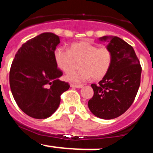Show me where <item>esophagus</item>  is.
I'll list each match as a JSON object with an SVG mask.
<instances>
[{"mask_svg":"<svg viewBox=\"0 0 153 153\" xmlns=\"http://www.w3.org/2000/svg\"><path fill=\"white\" fill-rule=\"evenodd\" d=\"M70 86H71V87H75V88H82V87H83L82 84H73V83H72V84H70Z\"/></svg>","mask_w":153,"mask_h":153,"instance_id":"esophagus-1","label":"esophagus"}]
</instances>
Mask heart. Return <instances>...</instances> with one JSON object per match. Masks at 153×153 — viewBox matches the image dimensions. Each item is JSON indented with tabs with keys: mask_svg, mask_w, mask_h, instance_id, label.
<instances>
[{
	"mask_svg": "<svg viewBox=\"0 0 153 153\" xmlns=\"http://www.w3.org/2000/svg\"><path fill=\"white\" fill-rule=\"evenodd\" d=\"M54 57L60 69L67 72L80 63L81 69L72 71L66 75L67 81L80 83L93 79L99 80L106 75L112 63V52L106 45L97 47L89 41L71 44L69 50L57 48Z\"/></svg>",
	"mask_w": 153,
	"mask_h": 153,
	"instance_id": "obj_1",
	"label": "heart"
}]
</instances>
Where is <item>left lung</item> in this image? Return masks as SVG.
<instances>
[{"label": "left lung", "instance_id": "left-lung-1", "mask_svg": "<svg viewBox=\"0 0 153 153\" xmlns=\"http://www.w3.org/2000/svg\"><path fill=\"white\" fill-rule=\"evenodd\" d=\"M110 39L112 63L108 73L99 82L93 84V98L89 109L101 119L111 120L122 115L130 108L140 84L141 66L132 47L117 36L101 37Z\"/></svg>", "mask_w": 153, "mask_h": 153}]
</instances>
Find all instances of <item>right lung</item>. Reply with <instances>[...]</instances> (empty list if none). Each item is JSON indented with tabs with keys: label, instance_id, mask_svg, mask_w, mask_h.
Returning <instances> with one entry per match:
<instances>
[{
	"label": "right lung",
	"instance_id": "right-lung-1",
	"mask_svg": "<svg viewBox=\"0 0 153 153\" xmlns=\"http://www.w3.org/2000/svg\"><path fill=\"white\" fill-rule=\"evenodd\" d=\"M60 37L43 33L27 41L18 50L10 71L13 98L24 113L35 119L51 117L59 107L60 96L69 90L68 83L59 79L54 50Z\"/></svg>",
	"mask_w": 153,
	"mask_h": 153
}]
</instances>
